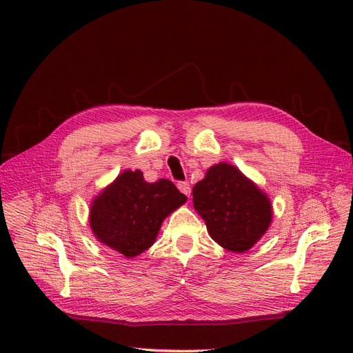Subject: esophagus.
<instances>
[{
  "mask_svg": "<svg viewBox=\"0 0 353 353\" xmlns=\"http://www.w3.org/2000/svg\"><path fill=\"white\" fill-rule=\"evenodd\" d=\"M177 188L181 190L185 196H190L191 194V186L188 182H177Z\"/></svg>",
  "mask_w": 353,
  "mask_h": 353,
  "instance_id": "34e87169",
  "label": "esophagus"
}]
</instances>
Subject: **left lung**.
<instances>
[{
    "label": "left lung",
    "instance_id": "1",
    "mask_svg": "<svg viewBox=\"0 0 353 353\" xmlns=\"http://www.w3.org/2000/svg\"><path fill=\"white\" fill-rule=\"evenodd\" d=\"M192 203L209 235L230 252L249 250L272 221L270 200L234 165L219 163L194 185Z\"/></svg>",
    "mask_w": 353,
    "mask_h": 353
}]
</instances>
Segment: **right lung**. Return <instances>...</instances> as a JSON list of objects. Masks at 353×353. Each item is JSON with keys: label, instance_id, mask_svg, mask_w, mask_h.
Instances as JSON below:
<instances>
[{"label": "right lung", "instance_id": "obj_1", "mask_svg": "<svg viewBox=\"0 0 353 353\" xmlns=\"http://www.w3.org/2000/svg\"><path fill=\"white\" fill-rule=\"evenodd\" d=\"M185 201L168 179L148 183L139 170H127L94 200L91 228L99 241L133 258L154 243L165 216Z\"/></svg>", "mask_w": 353, "mask_h": 353}]
</instances>
